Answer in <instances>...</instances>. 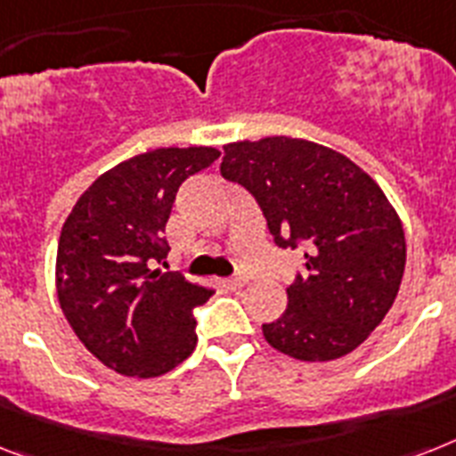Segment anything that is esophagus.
<instances>
[{
    "label": "esophagus",
    "instance_id": "34e87169",
    "mask_svg": "<svg viewBox=\"0 0 456 456\" xmlns=\"http://www.w3.org/2000/svg\"><path fill=\"white\" fill-rule=\"evenodd\" d=\"M248 283L246 276H232V279L224 281V286L229 288V290H239V288H243Z\"/></svg>",
    "mask_w": 456,
    "mask_h": 456
}]
</instances>
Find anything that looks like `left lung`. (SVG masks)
I'll return each instance as SVG.
<instances>
[{"label": "left lung", "mask_w": 456, "mask_h": 456, "mask_svg": "<svg viewBox=\"0 0 456 456\" xmlns=\"http://www.w3.org/2000/svg\"><path fill=\"white\" fill-rule=\"evenodd\" d=\"M222 177L243 184L279 248H302L288 309L262 325L297 361L346 356L382 323L405 272V234L379 184L339 151L273 135L224 144Z\"/></svg>", "instance_id": "1"}]
</instances>
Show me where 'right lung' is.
Wrapping results in <instances>:
<instances>
[{"label":"right lung","mask_w":456,"mask_h":456,"mask_svg":"<svg viewBox=\"0 0 456 456\" xmlns=\"http://www.w3.org/2000/svg\"><path fill=\"white\" fill-rule=\"evenodd\" d=\"M217 157L216 147H161L121 161L62 224L61 309L81 344L119 375H166L194 351V309L213 290L151 265L168 255L164 232L180 184Z\"/></svg>","instance_id":"obj_1"}]
</instances>
